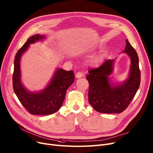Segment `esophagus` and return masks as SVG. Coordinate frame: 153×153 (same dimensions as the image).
<instances>
[{
  "instance_id": "1",
  "label": "esophagus",
  "mask_w": 153,
  "mask_h": 153,
  "mask_svg": "<svg viewBox=\"0 0 153 153\" xmlns=\"http://www.w3.org/2000/svg\"><path fill=\"white\" fill-rule=\"evenodd\" d=\"M83 76H84V74L81 72H78L76 74V77L77 78H80V77H82Z\"/></svg>"
}]
</instances>
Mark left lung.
Masks as SVG:
<instances>
[{
	"mask_svg": "<svg viewBox=\"0 0 153 153\" xmlns=\"http://www.w3.org/2000/svg\"><path fill=\"white\" fill-rule=\"evenodd\" d=\"M124 52L129 55L131 66L128 78L118 86L109 83L114 59H107L99 67L88 71L86 77L89 83L88 101L97 112L101 113H120L130 105L140 87L141 74L138 56L134 48L126 40Z\"/></svg>",
	"mask_w": 153,
	"mask_h": 153,
	"instance_id": "obj_1",
	"label": "left lung"
}]
</instances>
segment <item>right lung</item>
<instances>
[{
	"label": "right lung",
	"mask_w": 153,
	"mask_h": 153,
	"mask_svg": "<svg viewBox=\"0 0 153 153\" xmlns=\"http://www.w3.org/2000/svg\"><path fill=\"white\" fill-rule=\"evenodd\" d=\"M44 38L36 34L27 39L26 43L17 52L14 60L13 88L20 103L33 115H49L57 112L62 107L66 90L74 81L73 71H67L58 69L49 85L39 93L29 92L21 82L19 62L22 55L29 45Z\"/></svg>",
	"instance_id": "obj_1"
}]
</instances>
